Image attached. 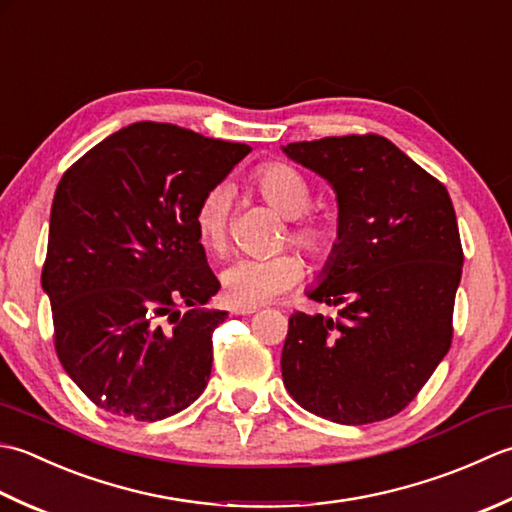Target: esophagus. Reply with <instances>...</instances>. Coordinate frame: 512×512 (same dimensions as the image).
Returning <instances> with one entry per match:
<instances>
[{
	"label": "esophagus",
	"instance_id": "obj_1",
	"mask_svg": "<svg viewBox=\"0 0 512 512\" xmlns=\"http://www.w3.org/2000/svg\"><path fill=\"white\" fill-rule=\"evenodd\" d=\"M229 311H232L234 316H249V314H254L256 307H247V305H232V307H229Z\"/></svg>",
	"mask_w": 512,
	"mask_h": 512
}]
</instances>
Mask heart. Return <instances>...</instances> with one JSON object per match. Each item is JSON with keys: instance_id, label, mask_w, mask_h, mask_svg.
<instances>
[{"instance_id": "obj_1", "label": "heart", "mask_w": 512, "mask_h": 512, "mask_svg": "<svg viewBox=\"0 0 512 512\" xmlns=\"http://www.w3.org/2000/svg\"><path fill=\"white\" fill-rule=\"evenodd\" d=\"M254 187L269 207L289 218V243L302 249L314 263H329L340 243L338 225L329 218L307 214L311 187L305 176L291 165L267 163L256 170ZM227 214L229 190L225 185H214L203 194L194 214L196 238L210 254H223L227 249ZM302 274V260L285 252L271 258H236L225 267L221 280L229 302L254 307L285 294Z\"/></svg>"}]
</instances>
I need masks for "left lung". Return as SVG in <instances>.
<instances>
[{
    "mask_svg": "<svg viewBox=\"0 0 512 512\" xmlns=\"http://www.w3.org/2000/svg\"><path fill=\"white\" fill-rule=\"evenodd\" d=\"M338 198L336 254L307 296L338 318L296 311L283 382L302 409L338 424L400 413L451 349L462 278L446 187L378 134L283 145Z\"/></svg>",
    "mask_w": 512,
    "mask_h": 512,
    "instance_id": "1",
    "label": "left lung"
}]
</instances>
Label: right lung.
<instances>
[{
	"label": "right lung",
	"mask_w": 512,
	"mask_h": 512,
	"mask_svg": "<svg viewBox=\"0 0 512 512\" xmlns=\"http://www.w3.org/2000/svg\"><path fill=\"white\" fill-rule=\"evenodd\" d=\"M249 152L245 143L139 121L61 176L41 287L59 362L99 409L156 422L207 387L212 333L227 311L205 307L221 283L194 214Z\"/></svg>",
	"instance_id": "right-lung-1"
}]
</instances>
